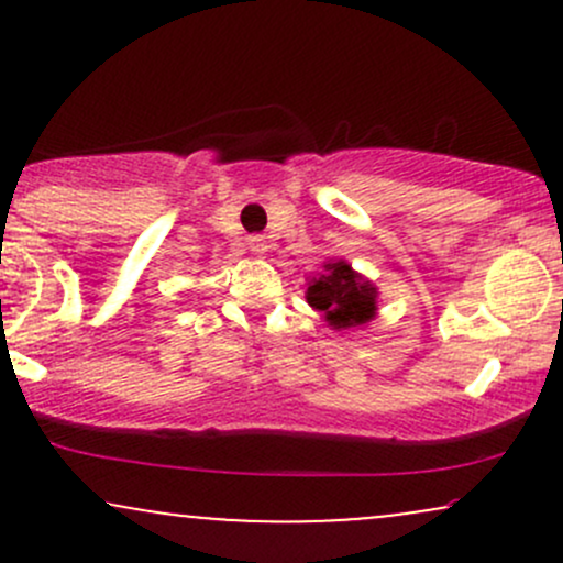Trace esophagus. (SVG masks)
Instances as JSON below:
<instances>
[{
    "label": "esophagus",
    "mask_w": 563,
    "mask_h": 563,
    "mask_svg": "<svg viewBox=\"0 0 563 563\" xmlns=\"http://www.w3.org/2000/svg\"><path fill=\"white\" fill-rule=\"evenodd\" d=\"M249 249L254 251V254H264V251H267V241H264L262 235H251L249 238Z\"/></svg>",
    "instance_id": "obj_1"
}]
</instances>
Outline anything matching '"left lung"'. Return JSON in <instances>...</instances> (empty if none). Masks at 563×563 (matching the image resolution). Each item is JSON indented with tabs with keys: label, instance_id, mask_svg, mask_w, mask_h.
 Here are the masks:
<instances>
[{
	"label": "left lung",
	"instance_id": "8db88e82",
	"mask_svg": "<svg viewBox=\"0 0 563 563\" xmlns=\"http://www.w3.org/2000/svg\"><path fill=\"white\" fill-rule=\"evenodd\" d=\"M307 301L325 314L333 328L363 325L376 314V288L346 262L325 264V275L309 286Z\"/></svg>",
	"mask_w": 563,
	"mask_h": 563
}]
</instances>
